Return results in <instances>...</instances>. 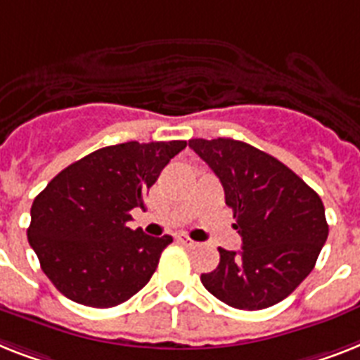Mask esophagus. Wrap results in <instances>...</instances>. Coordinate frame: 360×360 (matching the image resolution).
I'll use <instances>...</instances> for the list:
<instances>
[{
	"label": "esophagus",
	"instance_id": "esophagus-1",
	"mask_svg": "<svg viewBox=\"0 0 360 360\" xmlns=\"http://www.w3.org/2000/svg\"><path fill=\"white\" fill-rule=\"evenodd\" d=\"M177 240L181 242V244H183V246H186V248H195L198 246V242H194L192 240V238H188V236H179V238H177Z\"/></svg>",
	"mask_w": 360,
	"mask_h": 360
}]
</instances>
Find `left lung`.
Returning a JSON list of instances; mask_svg holds the SVG:
<instances>
[{
  "label": "left lung",
  "mask_w": 360,
  "mask_h": 360,
  "mask_svg": "<svg viewBox=\"0 0 360 360\" xmlns=\"http://www.w3.org/2000/svg\"><path fill=\"white\" fill-rule=\"evenodd\" d=\"M188 146L218 175L242 250L220 251L201 274L226 305L261 311L283 302L312 271L329 235L320 195L276 157L233 139H192Z\"/></svg>",
  "instance_id": "left-lung-1"
}]
</instances>
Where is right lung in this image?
I'll use <instances>...</instances> for the list:
<instances>
[{"instance_id": "add662e5", "label": "right lung", "mask_w": 360, "mask_h": 360, "mask_svg": "<svg viewBox=\"0 0 360 360\" xmlns=\"http://www.w3.org/2000/svg\"><path fill=\"white\" fill-rule=\"evenodd\" d=\"M185 140L107 146L64 168L34 198L27 238L63 296L96 309L142 290L174 238L129 229L131 210Z\"/></svg>"}]
</instances>
